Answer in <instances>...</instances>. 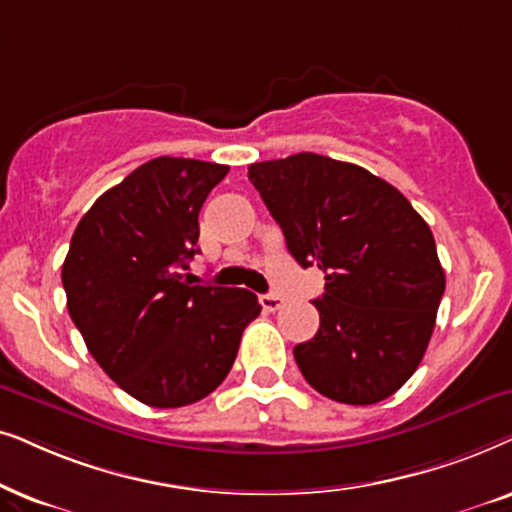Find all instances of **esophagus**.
I'll list each match as a JSON object with an SVG mask.
<instances>
[{
    "instance_id": "obj_1",
    "label": "esophagus",
    "mask_w": 512,
    "mask_h": 512,
    "mask_svg": "<svg viewBox=\"0 0 512 512\" xmlns=\"http://www.w3.org/2000/svg\"><path fill=\"white\" fill-rule=\"evenodd\" d=\"M260 304H262L264 311H278L283 306V297L274 295V292H269V295L260 297Z\"/></svg>"
}]
</instances>
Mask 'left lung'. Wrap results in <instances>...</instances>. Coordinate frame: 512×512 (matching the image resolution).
<instances>
[{
    "instance_id": "obj_1",
    "label": "left lung",
    "mask_w": 512,
    "mask_h": 512,
    "mask_svg": "<svg viewBox=\"0 0 512 512\" xmlns=\"http://www.w3.org/2000/svg\"><path fill=\"white\" fill-rule=\"evenodd\" d=\"M299 267L325 274L316 337L295 346L325 398L374 405L412 377L445 292L435 238L412 203L356 163L313 152L248 166Z\"/></svg>"
}]
</instances>
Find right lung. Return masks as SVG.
I'll return each mask as SVG.
<instances>
[{
    "label": "right lung",
    "mask_w": 512,
    "mask_h": 512,
    "mask_svg": "<svg viewBox=\"0 0 512 512\" xmlns=\"http://www.w3.org/2000/svg\"><path fill=\"white\" fill-rule=\"evenodd\" d=\"M227 173L159 156L107 189L74 229L67 311L107 377L149 407L213 393L262 311L250 290L189 285L182 274L199 252L203 201Z\"/></svg>",
    "instance_id": "obj_1"
}]
</instances>
